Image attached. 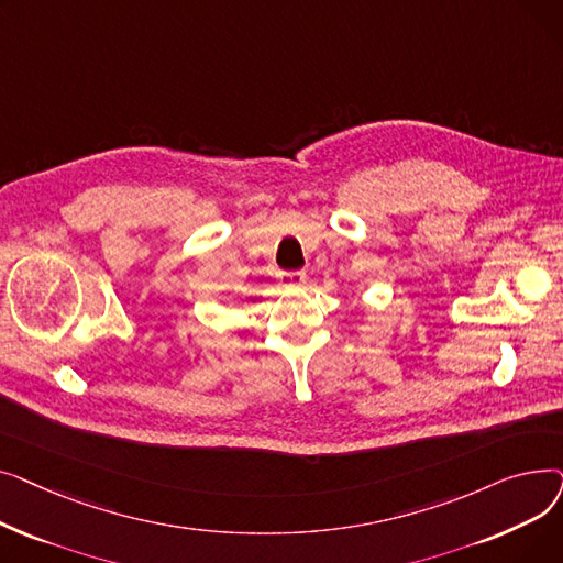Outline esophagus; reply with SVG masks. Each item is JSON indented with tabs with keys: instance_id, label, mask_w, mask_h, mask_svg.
<instances>
[{
	"instance_id": "34e87169",
	"label": "esophagus",
	"mask_w": 563,
	"mask_h": 563,
	"mask_svg": "<svg viewBox=\"0 0 563 563\" xmlns=\"http://www.w3.org/2000/svg\"><path fill=\"white\" fill-rule=\"evenodd\" d=\"M306 278H308L306 272H283V274H280V285L297 287V285H303Z\"/></svg>"
}]
</instances>
